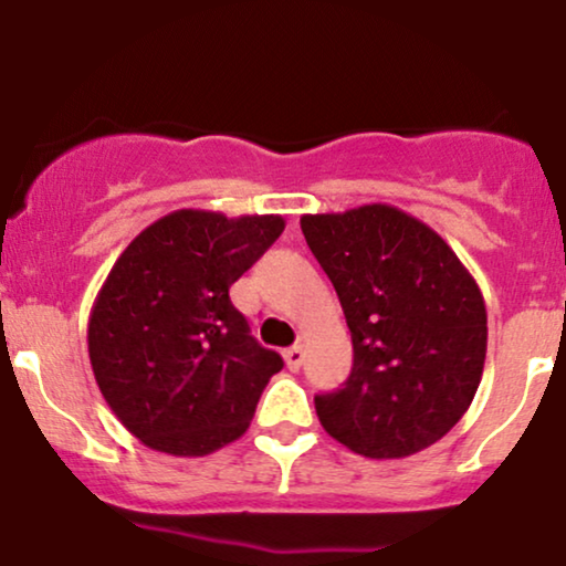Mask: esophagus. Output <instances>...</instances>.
Instances as JSON below:
<instances>
[{
  "mask_svg": "<svg viewBox=\"0 0 566 566\" xmlns=\"http://www.w3.org/2000/svg\"><path fill=\"white\" fill-rule=\"evenodd\" d=\"M282 355H284V363H287L290 370H300V366H303L305 353H303V347H300V345L287 347Z\"/></svg>",
  "mask_w": 566,
  "mask_h": 566,
  "instance_id": "esophagus-1",
  "label": "esophagus"
}]
</instances>
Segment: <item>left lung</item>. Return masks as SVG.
I'll return each mask as SVG.
<instances>
[{
    "instance_id": "8db88e82",
    "label": "left lung",
    "mask_w": 566,
    "mask_h": 566,
    "mask_svg": "<svg viewBox=\"0 0 566 566\" xmlns=\"http://www.w3.org/2000/svg\"><path fill=\"white\" fill-rule=\"evenodd\" d=\"M300 227L353 334L345 386L316 397L321 426L370 460L431 447L483 376L489 326L475 279L441 234L395 206L305 213Z\"/></svg>"
}]
</instances>
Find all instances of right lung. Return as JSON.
I'll list each match as a JSON object with an SVG mask.
<instances>
[{
  "label": "right lung",
  "instance_id": "1",
  "mask_svg": "<svg viewBox=\"0 0 566 566\" xmlns=\"http://www.w3.org/2000/svg\"><path fill=\"white\" fill-rule=\"evenodd\" d=\"M284 232V219L171 211L114 263L88 318L98 389L156 452L203 457L248 431L282 357L261 347L230 287Z\"/></svg>",
  "mask_w": 566,
  "mask_h": 566
}]
</instances>
